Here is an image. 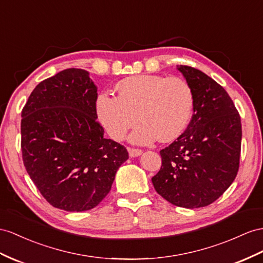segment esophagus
Returning <instances> with one entry per match:
<instances>
[{
	"mask_svg": "<svg viewBox=\"0 0 263 263\" xmlns=\"http://www.w3.org/2000/svg\"><path fill=\"white\" fill-rule=\"evenodd\" d=\"M127 151H129V154H130L131 158L138 157V156H140V154H142V152H143L141 149H134V147H129Z\"/></svg>",
	"mask_w": 263,
	"mask_h": 263,
	"instance_id": "1",
	"label": "esophagus"
}]
</instances>
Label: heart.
Listing matches in <instances>:
<instances>
[{"label":"heart","mask_w":263,"mask_h":263,"mask_svg":"<svg viewBox=\"0 0 263 263\" xmlns=\"http://www.w3.org/2000/svg\"><path fill=\"white\" fill-rule=\"evenodd\" d=\"M118 97L103 93L97 100V113L107 134L123 140L127 131L131 142L147 144L158 138L162 142L179 138L191 119L194 97L182 78L142 76L126 78L117 85Z\"/></svg>","instance_id":"heart-1"}]
</instances>
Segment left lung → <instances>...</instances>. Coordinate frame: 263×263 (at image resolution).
Returning <instances> with one entry per match:
<instances>
[{"label": "left lung", "instance_id": "obj_1", "mask_svg": "<svg viewBox=\"0 0 263 263\" xmlns=\"http://www.w3.org/2000/svg\"><path fill=\"white\" fill-rule=\"evenodd\" d=\"M179 71L193 92V116L186 130L160 151L162 165L152 183L174 205L202 208L221 197L237 177L241 118L230 96L212 78L187 65Z\"/></svg>", "mask_w": 263, "mask_h": 263}]
</instances>
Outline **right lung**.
Instances as JSON below:
<instances>
[{"instance_id":"add662e5","label":"right lung","mask_w":263,"mask_h":263,"mask_svg":"<svg viewBox=\"0 0 263 263\" xmlns=\"http://www.w3.org/2000/svg\"><path fill=\"white\" fill-rule=\"evenodd\" d=\"M97 87L82 69L40 82L22 109L23 163L40 193L65 211L96 208L110 192L124 145L103 137Z\"/></svg>"}]
</instances>
